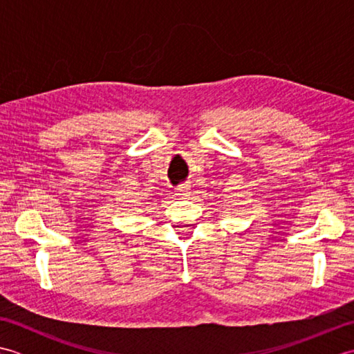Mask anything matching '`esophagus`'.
<instances>
[{
    "mask_svg": "<svg viewBox=\"0 0 354 354\" xmlns=\"http://www.w3.org/2000/svg\"><path fill=\"white\" fill-rule=\"evenodd\" d=\"M176 196L183 198V199H187L190 196V189L187 185H183V187H178L176 189Z\"/></svg>",
    "mask_w": 354,
    "mask_h": 354,
    "instance_id": "34e87169",
    "label": "esophagus"
}]
</instances>
